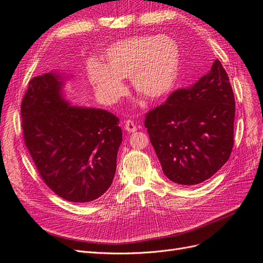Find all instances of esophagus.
Listing matches in <instances>:
<instances>
[{"instance_id": "34e87169", "label": "esophagus", "mask_w": 263, "mask_h": 263, "mask_svg": "<svg viewBox=\"0 0 263 263\" xmlns=\"http://www.w3.org/2000/svg\"><path fill=\"white\" fill-rule=\"evenodd\" d=\"M124 130L126 132H129V133H133V132H136L138 130V127H137L136 123L131 121V120H126L125 123H124Z\"/></svg>"}]
</instances>
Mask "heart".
Instances as JSON below:
<instances>
[{
  "instance_id": "b5f03b06",
  "label": "heart",
  "mask_w": 263,
  "mask_h": 263,
  "mask_svg": "<svg viewBox=\"0 0 263 263\" xmlns=\"http://www.w3.org/2000/svg\"><path fill=\"white\" fill-rule=\"evenodd\" d=\"M181 54L175 40L167 35L127 37L110 46L103 66H90V80L100 98L116 102L125 93L121 79L130 78L134 91L147 100H161L174 89Z\"/></svg>"
}]
</instances>
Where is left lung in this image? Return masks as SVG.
Masks as SVG:
<instances>
[{
    "mask_svg": "<svg viewBox=\"0 0 263 263\" xmlns=\"http://www.w3.org/2000/svg\"><path fill=\"white\" fill-rule=\"evenodd\" d=\"M235 112L234 91L218 59L192 87L177 89L148 111L144 125L166 177L196 185L216 174L234 146Z\"/></svg>",
    "mask_w": 263,
    "mask_h": 263,
    "instance_id": "8db88e82",
    "label": "left lung"
}]
</instances>
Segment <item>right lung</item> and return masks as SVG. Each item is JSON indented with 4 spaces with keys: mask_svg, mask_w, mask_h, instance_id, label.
<instances>
[{
    "mask_svg": "<svg viewBox=\"0 0 263 263\" xmlns=\"http://www.w3.org/2000/svg\"><path fill=\"white\" fill-rule=\"evenodd\" d=\"M61 73L34 77L22 100L25 145L49 189L72 202H88L108 191L122 142L119 119L102 109L70 106Z\"/></svg>",
    "mask_w": 263,
    "mask_h": 263,
    "instance_id": "right-lung-1",
    "label": "right lung"
}]
</instances>
